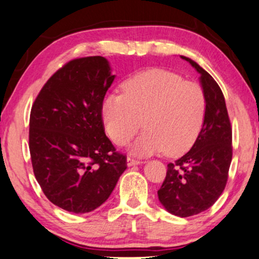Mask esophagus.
<instances>
[{
    "instance_id": "esophagus-1",
    "label": "esophagus",
    "mask_w": 259,
    "mask_h": 259,
    "mask_svg": "<svg viewBox=\"0 0 259 259\" xmlns=\"http://www.w3.org/2000/svg\"><path fill=\"white\" fill-rule=\"evenodd\" d=\"M140 163H142L140 159H136V158H134V157H128V158H126V164H128V166L137 165V164H140Z\"/></svg>"
}]
</instances>
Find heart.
<instances>
[{"mask_svg": "<svg viewBox=\"0 0 259 259\" xmlns=\"http://www.w3.org/2000/svg\"><path fill=\"white\" fill-rule=\"evenodd\" d=\"M122 94H109L102 102V118L109 136L124 145L142 126L135 142L136 154L164 150L167 156L187 152L201 133L206 98L201 85L175 72L152 69L136 74L122 84Z\"/></svg>", "mask_w": 259, "mask_h": 259, "instance_id": "1", "label": "heart"}]
</instances>
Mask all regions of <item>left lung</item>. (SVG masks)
<instances>
[{"mask_svg": "<svg viewBox=\"0 0 259 259\" xmlns=\"http://www.w3.org/2000/svg\"><path fill=\"white\" fill-rule=\"evenodd\" d=\"M181 57L201 74L206 98L205 118L190 151L167 164L165 180L157 194L170 213L190 217L212 206L227 185L232 159V129L217 82L196 62Z\"/></svg>", "mask_w": 259, "mask_h": 259, "instance_id": "left-lung-1", "label": "left lung"}]
</instances>
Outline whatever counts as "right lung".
<instances>
[{
	"label": "right lung",
	"instance_id": "add662e5",
	"mask_svg": "<svg viewBox=\"0 0 259 259\" xmlns=\"http://www.w3.org/2000/svg\"><path fill=\"white\" fill-rule=\"evenodd\" d=\"M108 61H69L50 77L32 104L29 150L36 181L47 198L74 213L102 205L126 169L104 133L102 102L110 88Z\"/></svg>",
	"mask_w": 259,
	"mask_h": 259
}]
</instances>
